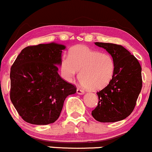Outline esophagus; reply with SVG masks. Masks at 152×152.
I'll use <instances>...</instances> for the list:
<instances>
[{"label":"esophagus","instance_id":"34e87169","mask_svg":"<svg viewBox=\"0 0 152 152\" xmlns=\"http://www.w3.org/2000/svg\"><path fill=\"white\" fill-rule=\"evenodd\" d=\"M76 93H77L78 94H84V91H83V89H81V88H78L77 90H76Z\"/></svg>","mask_w":152,"mask_h":152}]
</instances>
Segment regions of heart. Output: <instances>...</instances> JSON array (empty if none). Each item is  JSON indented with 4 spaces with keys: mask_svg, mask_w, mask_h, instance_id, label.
Returning a JSON list of instances; mask_svg holds the SVG:
<instances>
[{
    "mask_svg": "<svg viewBox=\"0 0 152 152\" xmlns=\"http://www.w3.org/2000/svg\"><path fill=\"white\" fill-rule=\"evenodd\" d=\"M59 68L66 81H72L80 71L81 84L90 90H99L114 78L116 62L111 54L86 46H76L71 48L68 57H62Z\"/></svg>",
    "mask_w": 152,
    "mask_h": 152,
    "instance_id": "1",
    "label": "heart"
}]
</instances>
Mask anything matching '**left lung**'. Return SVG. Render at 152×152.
I'll return each instance as SVG.
<instances>
[{
  "mask_svg": "<svg viewBox=\"0 0 152 152\" xmlns=\"http://www.w3.org/2000/svg\"><path fill=\"white\" fill-rule=\"evenodd\" d=\"M114 58L116 69L111 81L97 92L98 105L91 112L100 122H115L132 114L142 87V67L135 56L121 45L96 42Z\"/></svg>",
  "mask_w": 152,
  "mask_h": 152,
  "instance_id": "1",
  "label": "left lung"
}]
</instances>
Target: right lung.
Returning a JSON list of instances; mask_svg holds the SVG:
<instances>
[{"instance_id": "1", "label": "right lung", "mask_w": 152, "mask_h": 152, "mask_svg": "<svg viewBox=\"0 0 152 152\" xmlns=\"http://www.w3.org/2000/svg\"><path fill=\"white\" fill-rule=\"evenodd\" d=\"M64 45L55 43L26 47L10 69V98L24 121L46 125L58 119L74 85L59 76Z\"/></svg>"}]
</instances>
